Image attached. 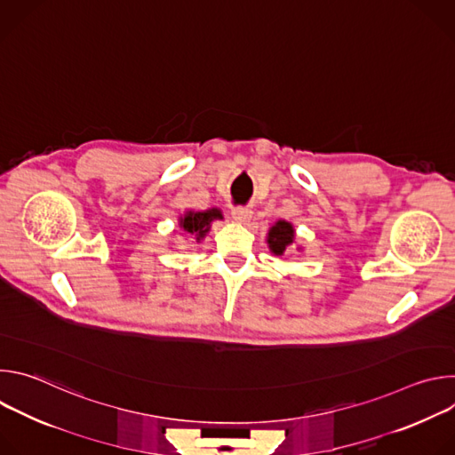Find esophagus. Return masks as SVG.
Wrapping results in <instances>:
<instances>
[{"instance_id": "34e87169", "label": "esophagus", "mask_w": 455, "mask_h": 455, "mask_svg": "<svg viewBox=\"0 0 455 455\" xmlns=\"http://www.w3.org/2000/svg\"><path fill=\"white\" fill-rule=\"evenodd\" d=\"M232 218H234L237 223H246V221L251 218V211L246 209V207H234V209H232Z\"/></svg>"}]
</instances>
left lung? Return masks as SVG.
<instances>
[{"mask_svg": "<svg viewBox=\"0 0 455 455\" xmlns=\"http://www.w3.org/2000/svg\"><path fill=\"white\" fill-rule=\"evenodd\" d=\"M293 227L286 221H279L275 227H272L268 234V243L270 250L277 255H281L291 243H293Z\"/></svg>", "mask_w": 455, "mask_h": 455, "instance_id": "1", "label": "left lung"}]
</instances>
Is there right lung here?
Instances as JSON below:
<instances>
[{"label":"right lung","instance_id":"1","mask_svg":"<svg viewBox=\"0 0 455 455\" xmlns=\"http://www.w3.org/2000/svg\"><path fill=\"white\" fill-rule=\"evenodd\" d=\"M214 220H223V216L218 209H211V211H205V212H187L180 220V227L183 230H187L188 234L196 235V239L200 241L209 232L211 223Z\"/></svg>","mask_w":455,"mask_h":455}]
</instances>
